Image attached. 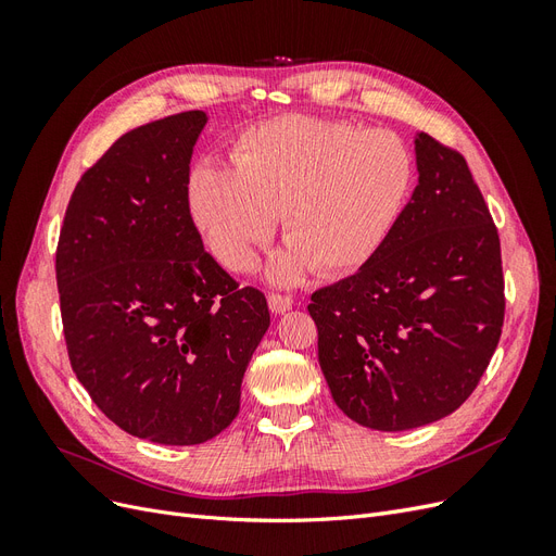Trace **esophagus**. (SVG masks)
Instances as JSON below:
<instances>
[{"label": "esophagus", "mask_w": 556, "mask_h": 556, "mask_svg": "<svg viewBox=\"0 0 556 556\" xmlns=\"http://www.w3.org/2000/svg\"><path fill=\"white\" fill-rule=\"evenodd\" d=\"M292 304L294 301L288 294H268V308H271V313H276V315H282L285 311H290Z\"/></svg>", "instance_id": "esophagus-1"}]
</instances>
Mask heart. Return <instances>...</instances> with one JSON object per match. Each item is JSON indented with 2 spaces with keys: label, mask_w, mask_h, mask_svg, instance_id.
Returning a JSON list of instances; mask_svg holds the SVG:
<instances>
[{
  "label": "heart",
  "mask_w": 556,
  "mask_h": 556,
  "mask_svg": "<svg viewBox=\"0 0 556 556\" xmlns=\"http://www.w3.org/2000/svg\"><path fill=\"white\" fill-rule=\"evenodd\" d=\"M231 164L192 172V220L217 262L250 271L280 217L290 245L268 276L282 285L308 268L333 278L371 262L392 237L415 178L408 148L394 134L301 113L252 125Z\"/></svg>",
  "instance_id": "1"
}]
</instances>
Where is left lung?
I'll return each mask as SVG.
<instances>
[{
	"label": "left lung",
	"instance_id": "1",
	"mask_svg": "<svg viewBox=\"0 0 556 556\" xmlns=\"http://www.w3.org/2000/svg\"><path fill=\"white\" fill-rule=\"evenodd\" d=\"M415 162L417 188L392 237L308 304L336 406L378 431L457 410L490 366L506 311L498 231L466 160L417 131Z\"/></svg>",
	"mask_w": 556,
	"mask_h": 556
}]
</instances>
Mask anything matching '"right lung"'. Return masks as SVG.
Instances as JSON below:
<instances>
[{"instance_id":"obj_1","label":"right lung","mask_w":556,"mask_h":556,"mask_svg":"<svg viewBox=\"0 0 556 556\" xmlns=\"http://www.w3.org/2000/svg\"><path fill=\"white\" fill-rule=\"evenodd\" d=\"M204 111L123 134L66 206L55 274L66 350L123 431L199 445L231 425L271 317L201 243L188 204Z\"/></svg>"}]
</instances>
